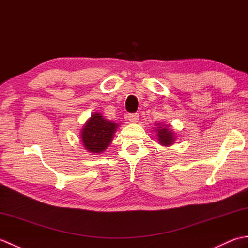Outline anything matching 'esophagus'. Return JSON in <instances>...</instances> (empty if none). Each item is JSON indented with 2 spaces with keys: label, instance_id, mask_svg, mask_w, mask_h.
I'll use <instances>...</instances> for the list:
<instances>
[{
  "label": "esophagus",
  "instance_id": "1",
  "mask_svg": "<svg viewBox=\"0 0 248 248\" xmlns=\"http://www.w3.org/2000/svg\"><path fill=\"white\" fill-rule=\"evenodd\" d=\"M140 115L138 113H132V114H128V120L130 123H138Z\"/></svg>",
  "mask_w": 248,
  "mask_h": 248
}]
</instances>
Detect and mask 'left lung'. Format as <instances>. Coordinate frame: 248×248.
<instances>
[{"label": "left lung", "instance_id": "left-lung-1", "mask_svg": "<svg viewBox=\"0 0 248 248\" xmlns=\"http://www.w3.org/2000/svg\"><path fill=\"white\" fill-rule=\"evenodd\" d=\"M156 135L157 140L163 146H170L175 141V133L172 132V130L170 129L168 125L162 124L161 123L156 124Z\"/></svg>", "mask_w": 248, "mask_h": 248}]
</instances>
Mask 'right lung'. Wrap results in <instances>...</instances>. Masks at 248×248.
I'll return each instance as SVG.
<instances>
[{"mask_svg":"<svg viewBox=\"0 0 248 248\" xmlns=\"http://www.w3.org/2000/svg\"><path fill=\"white\" fill-rule=\"evenodd\" d=\"M117 128V123L104 119L100 113L93 114L81 131L84 148L92 154H100L104 151L113 140Z\"/></svg>","mask_w":248,"mask_h":248,"instance_id":"obj_1","label":"right lung"}]
</instances>
